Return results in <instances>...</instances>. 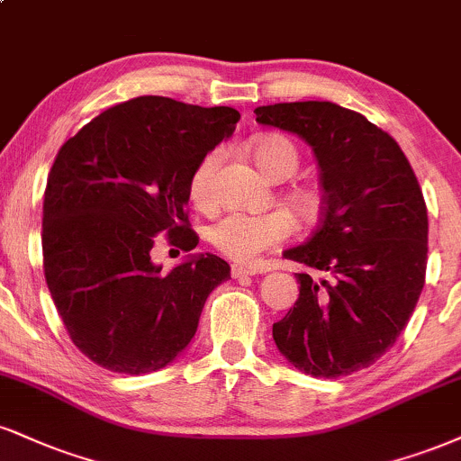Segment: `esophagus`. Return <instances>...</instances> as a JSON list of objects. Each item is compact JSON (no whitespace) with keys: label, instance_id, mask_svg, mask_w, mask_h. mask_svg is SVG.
Segmentation results:
<instances>
[{"label":"esophagus","instance_id":"1","mask_svg":"<svg viewBox=\"0 0 461 461\" xmlns=\"http://www.w3.org/2000/svg\"><path fill=\"white\" fill-rule=\"evenodd\" d=\"M253 275H258V270L255 268H249V266H240V264H234L231 266V276H234V279H247V276H253Z\"/></svg>","mask_w":461,"mask_h":461}]
</instances>
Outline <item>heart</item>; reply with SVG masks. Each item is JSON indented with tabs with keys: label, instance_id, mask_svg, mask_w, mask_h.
Returning <instances> with one entry per match:
<instances>
[{
	"label": "heart",
	"instance_id": "b5f03b06",
	"mask_svg": "<svg viewBox=\"0 0 461 461\" xmlns=\"http://www.w3.org/2000/svg\"><path fill=\"white\" fill-rule=\"evenodd\" d=\"M253 154L259 169L273 180H285L301 163L298 148L281 135L262 137L253 143ZM225 158L223 148H214L199 158L188 177V197L197 208L208 210L216 203V174ZM287 202L304 219H312L321 208V193L313 186H292L285 191ZM294 223L285 210L249 214L230 212L210 227V242L225 258L238 264H253L259 255L284 245L292 236Z\"/></svg>",
	"mask_w": 461,
	"mask_h": 461
}]
</instances>
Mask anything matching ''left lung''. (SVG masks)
Returning <instances> with one entry per match:
<instances>
[{
  "label": "left lung",
  "mask_w": 461,
  "mask_h": 461,
  "mask_svg": "<svg viewBox=\"0 0 461 461\" xmlns=\"http://www.w3.org/2000/svg\"><path fill=\"white\" fill-rule=\"evenodd\" d=\"M259 124L301 135L324 188L318 230L287 259L324 273L298 275L301 294L273 324L276 348L315 378L369 367L406 329L427 268V206L399 143L357 111L329 101L255 109Z\"/></svg>",
  "instance_id": "8db88e82"
}]
</instances>
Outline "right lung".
<instances>
[{"mask_svg":"<svg viewBox=\"0 0 461 461\" xmlns=\"http://www.w3.org/2000/svg\"><path fill=\"white\" fill-rule=\"evenodd\" d=\"M238 120L231 107L140 96L59 148L42 203L44 279L72 343L101 367H165L195 335L208 294L230 279L216 255L160 273L149 253L158 234L182 251L197 247L188 177Z\"/></svg>","mask_w":461,"mask_h":461,"instance_id":"obj_1","label":"right lung"}]
</instances>
